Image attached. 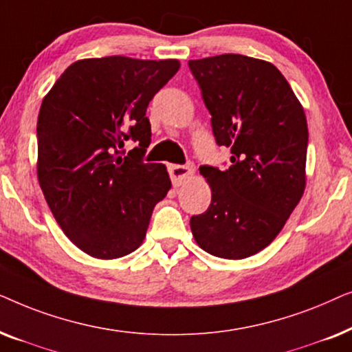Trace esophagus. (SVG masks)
I'll list each match as a JSON object with an SVG mask.
<instances>
[{
    "mask_svg": "<svg viewBox=\"0 0 352 352\" xmlns=\"http://www.w3.org/2000/svg\"><path fill=\"white\" fill-rule=\"evenodd\" d=\"M168 171H170L173 184L179 186L182 181L187 179L194 173V168L190 165H170L168 166Z\"/></svg>",
    "mask_w": 352,
    "mask_h": 352,
    "instance_id": "obj_1",
    "label": "esophagus"
}]
</instances>
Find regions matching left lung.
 I'll return each instance as SVG.
<instances>
[{"instance_id": "8db88e82", "label": "left lung", "mask_w": 352, "mask_h": 352, "mask_svg": "<svg viewBox=\"0 0 352 352\" xmlns=\"http://www.w3.org/2000/svg\"><path fill=\"white\" fill-rule=\"evenodd\" d=\"M189 69L216 144L232 153L228 170L200 166L211 204L190 218L192 235L213 256L248 258L277 237L305 194V110L271 62L221 54L189 60Z\"/></svg>"}]
</instances>
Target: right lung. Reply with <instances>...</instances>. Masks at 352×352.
<instances>
[{
  "mask_svg": "<svg viewBox=\"0 0 352 352\" xmlns=\"http://www.w3.org/2000/svg\"><path fill=\"white\" fill-rule=\"evenodd\" d=\"M179 67L124 56L76 60L43 99L38 182L57 224L89 256L139 248L171 189L166 166L142 157L152 136L147 105ZM126 140L140 146L122 157Z\"/></svg>",
  "mask_w": 352,
  "mask_h": 352,
  "instance_id": "right-lung-1",
  "label": "right lung"
}]
</instances>
